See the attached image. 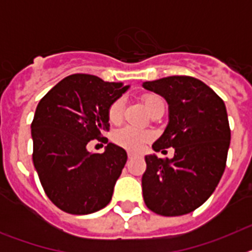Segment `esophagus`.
<instances>
[{
  "instance_id": "1",
  "label": "esophagus",
  "mask_w": 252,
  "mask_h": 252,
  "mask_svg": "<svg viewBox=\"0 0 252 252\" xmlns=\"http://www.w3.org/2000/svg\"><path fill=\"white\" fill-rule=\"evenodd\" d=\"M127 157H128V159H132V158H133V153H128Z\"/></svg>"
}]
</instances>
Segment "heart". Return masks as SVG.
I'll list each match as a JSON object with an SVG mask.
<instances>
[{"label": "heart", "instance_id": "b5f03b06", "mask_svg": "<svg viewBox=\"0 0 252 252\" xmlns=\"http://www.w3.org/2000/svg\"><path fill=\"white\" fill-rule=\"evenodd\" d=\"M142 102H144L146 111L150 113V111L153 110L154 107L162 101L155 94H145L142 97ZM124 106L125 102L122 98L117 99V101H115L111 104L110 110H108V119H110L111 122L115 124V122H119L121 120ZM113 139H115V141L119 145L124 146V148L128 149V150L139 151L142 148V145L150 139V133L148 131H142L139 130V128L126 126V127H122L113 133Z\"/></svg>", "mask_w": 252, "mask_h": 252}]
</instances>
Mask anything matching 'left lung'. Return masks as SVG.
Instances as JSON below:
<instances>
[{
    "mask_svg": "<svg viewBox=\"0 0 252 252\" xmlns=\"http://www.w3.org/2000/svg\"><path fill=\"white\" fill-rule=\"evenodd\" d=\"M142 87L169 106V122L154 151L174 148L171 159L145 157L144 201L158 215H187L211 197L226 168L231 140L226 106L212 88L187 75L144 82Z\"/></svg>",
    "mask_w": 252,
    "mask_h": 252,
    "instance_id": "8db88e82",
    "label": "left lung"
}]
</instances>
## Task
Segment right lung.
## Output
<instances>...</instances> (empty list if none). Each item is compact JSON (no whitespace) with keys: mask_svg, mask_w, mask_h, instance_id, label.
Listing matches in <instances>:
<instances>
[{"mask_svg":"<svg viewBox=\"0 0 252 252\" xmlns=\"http://www.w3.org/2000/svg\"><path fill=\"white\" fill-rule=\"evenodd\" d=\"M130 86L72 74L39 102L31 124L32 161L46 195L62 211L90 215L110 203L127 154L108 142L103 154L87 144L110 130L108 110Z\"/></svg>","mask_w":252,"mask_h":252,"instance_id":"add662e5","label":"right lung"}]
</instances>
